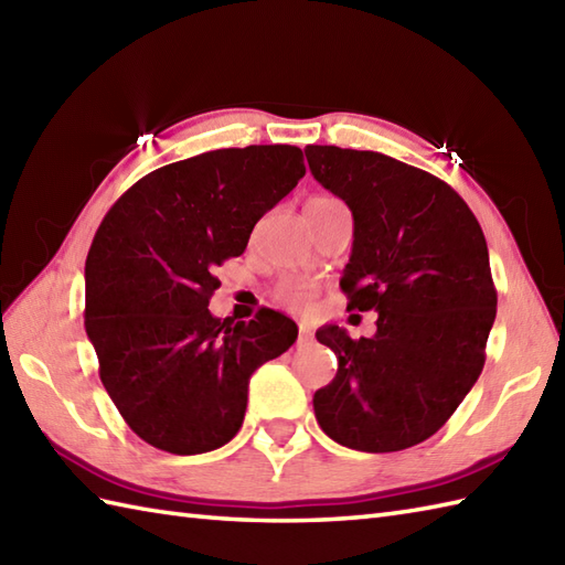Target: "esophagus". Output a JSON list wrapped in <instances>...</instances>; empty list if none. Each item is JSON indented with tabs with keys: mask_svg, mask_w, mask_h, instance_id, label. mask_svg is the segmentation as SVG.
<instances>
[{
	"mask_svg": "<svg viewBox=\"0 0 565 565\" xmlns=\"http://www.w3.org/2000/svg\"><path fill=\"white\" fill-rule=\"evenodd\" d=\"M313 342V330H310L308 326H298V344H310Z\"/></svg>",
	"mask_w": 565,
	"mask_h": 565,
	"instance_id": "obj_1",
	"label": "esophagus"
}]
</instances>
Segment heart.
Listing matches in <instances>:
<instances>
[{
  "instance_id": "1",
  "label": "heart",
  "mask_w": 565,
  "mask_h": 565,
  "mask_svg": "<svg viewBox=\"0 0 565 565\" xmlns=\"http://www.w3.org/2000/svg\"><path fill=\"white\" fill-rule=\"evenodd\" d=\"M326 201H334V199L316 196L308 203H326ZM313 298H316V286L310 281H303V279H289V281L279 284V289H276V301L291 310L308 308L310 303H313Z\"/></svg>"
}]
</instances>
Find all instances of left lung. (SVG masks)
Masks as SVG:
<instances>
[{
  "instance_id": "left-lung-1",
  "label": "left lung",
  "mask_w": 565,
  "mask_h": 565,
  "mask_svg": "<svg viewBox=\"0 0 565 565\" xmlns=\"http://www.w3.org/2000/svg\"><path fill=\"white\" fill-rule=\"evenodd\" d=\"M308 167L354 215L347 310H376L374 338L316 332L338 376L316 391L318 425L342 447L401 451L429 439L486 364L498 291L476 215L429 174L371 150L308 146Z\"/></svg>"
}]
</instances>
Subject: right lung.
Instances as JSON below:
<instances>
[{"mask_svg":"<svg viewBox=\"0 0 565 565\" xmlns=\"http://www.w3.org/2000/svg\"><path fill=\"white\" fill-rule=\"evenodd\" d=\"M306 174L296 146L196 154L146 174L104 215L84 279V328L118 413L154 449L223 447L243 425L247 383L298 338L262 308L213 318L215 269L239 257L252 227Z\"/></svg>","mask_w":565,"mask_h":565,"instance_id":"add662e5","label":"right lung"}]
</instances>
